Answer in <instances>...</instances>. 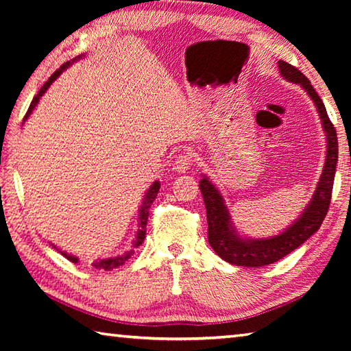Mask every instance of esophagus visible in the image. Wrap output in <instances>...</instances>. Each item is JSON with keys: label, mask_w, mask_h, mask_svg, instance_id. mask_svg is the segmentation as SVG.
<instances>
[{"label": "esophagus", "mask_w": 351, "mask_h": 351, "mask_svg": "<svg viewBox=\"0 0 351 351\" xmlns=\"http://www.w3.org/2000/svg\"><path fill=\"white\" fill-rule=\"evenodd\" d=\"M193 166V154L185 149L182 154L178 155V158L173 162V169L178 171V173H185L190 167Z\"/></svg>", "instance_id": "34e87169"}]
</instances>
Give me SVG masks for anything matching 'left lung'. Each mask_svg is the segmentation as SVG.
<instances>
[{
  "instance_id": "8db88e82",
  "label": "left lung",
  "mask_w": 351,
  "mask_h": 351,
  "mask_svg": "<svg viewBox=\"0 0 351 351\" xmlns=\"http://www.w3.org/2000/svg\"><path fill=\"white\" fill-rule=\"evenodd\" d=\"M278 64L280 75L291 81V83L300 84L308 92L311 99L315 102V107L318 110L319 117H322L323 128L326 132V162L314 196H312L309 205L304 208L300 217L289 228L283 230L282 234L270 238H259V240L258 238L256 240L240 238L232 221H230L229 211L220 191L214 187L211 181H208L206 176H204V180L199 182V189L202 191L206 208L208 243H210L214 252L221 259H225L226 263L234 265L264 267L287 256L288 253L295 250L319 229L327 211H329L332 199L335 170H337L338 162L337 130H335L329 116H327L322 98L315 92V88L311 86V81L299 69L294 68L293 64L282 60H279Z\"/></svg>"
}]
</instances>
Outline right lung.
Instances as JSON below:
<instances>
[{"label":"right lung","instance_id":"obj_1","mask_svg":"<svg viewBox=\"0 0 351 351\" xmlns=\"http://www.w3.org/2000/svg\"><path fill=\"white\" fill-rule=\"evenodd\" d=\"M81 57H83V56L73 58L72 62H66L64 64L60 66V69H57L54 73H52V75L49 77V80L47 81V83H45V84L42 86L39 93H37V95L34 96L32 104H29V107H28V111H27V114H25V117H24V121H25V119H27L29 114H32V111H33V108L37 106V102H39L40 96L48 90V87L52 84V81H56L57 77L60 75V73H62L64 69H68L73 62L78 60V58H81ZM158 191H160V182L156 181V182H154V184L151 185V187H149V190L146 191V195H145V197H143V202H141V206H140L137 237H136V241L132 243L134 247H137V245H140L141 243L145 241V237H146V225H147V217H149V208H151V205L154 204V200H155L156 195H158ZM132 253H134V252L130 250V252H126L125 255H122V256H116V258H108V259L96 261V263H93V267H95V268H99V270H101V268H102V270H113V268L125 264V261H128V259L131 258ZM62 255H63L64 258H68V259L71 261V263H75V264L78 263V258H75V256L68 255V253H64V252H62Z\"/></svg>","mask_w":351,"mask_h":351}]
</instances>
